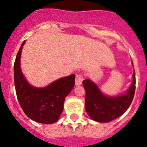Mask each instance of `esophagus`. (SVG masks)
<instances>
[{
  "mask_svg": "<svg viewBox=\"0 0 147 147\" xmlns=\"http://www.w3.org/2000/svg\"><path fill=\"white\" fill-rule=\"evenodd\" d=\"M83 81V77L81 74H78L75 78V84L76 85H80L82 83Z\"/></svg>",
  "mask_w": 147,
  "mask_h": 147,
  "instance_id": "1",
  "label": "esophagus"
}]
</instances>
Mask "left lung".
I'll use <instances>...</instances> for the list:
<instances>
[{"label":"left lung","mask_w":147,"mask_h":147,"mask_svg":"<svg viewBox=\"0 0 147 147\" xmlns=\"http://www.w3.org/2000/svg\"><path fill=\"white\" fill-rule=\"evenodd\" d=\"M129 88L117 96L105 95L90 80L82 82L86 92L85 109L90 117L98 122H109L117 119L129 107L135 92V72Z\"/></svg>","instance_id":"left-lung-1"}]
</instances>
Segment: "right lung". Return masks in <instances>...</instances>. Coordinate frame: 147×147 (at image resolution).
Returning <instances> with one entry per match:
<instances>
[{"instance_id": "1", "label": "right lung", "mask_w": 147, "mask_h": 147, "mask_svg": "<svg viewBox=\"0 0 147 147\" xmlns=\"http://www.w3.org/2000/svg\"><path fill=\"white\" fill-rule=\"evenodd\" d=\"M26 40L22 43L14 63V82L19 104L32 120L42 124H53L60 118L65 99L75 85V75L62 78L47 87L30 84L20 67V55Z\"/></svg>"}]
</instances>
